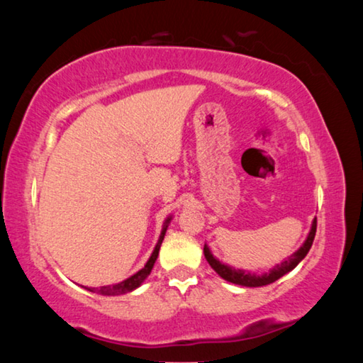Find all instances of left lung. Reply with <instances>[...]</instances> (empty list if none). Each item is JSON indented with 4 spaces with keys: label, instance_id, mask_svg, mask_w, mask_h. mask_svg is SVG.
Returning a JSON list of instances; mask_svg holds the SVG:
<instances>
[{
    "label": "left lung",
    "instance_id": "1",
    "mask_svg": "<svg viewBox=\"0 0 363 363\" xmlns=\"http://www.w3.org/2000/svg\"><path fill=\"white\" fill-rule=\"evenodd\" d=\"M315 230H317V218H314L311 224V230L307 233L304 243L301 245V247L294 251V253L288 257V259H284L277 266L272 267L269 270V272H264L261 275H257L255 272H250V270H243V269H235L232 266H227V264L220 262L218 257H214L211 250L208 245L205 243V248H203V253L205 257L210 266L214 269V272L219 274V277H223L224 280L230 281V284H235V285H242V286H264V285H269V284H274L275 280H279L280 277H284L285 274L291 272V270L298 266V264L304 259L306 255L309 253V250L312 247V242H314V237H315Z\"/></svg>",
    "mask_w": 363,
    "mask_h": 363
}]
</instances>
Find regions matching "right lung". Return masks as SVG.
Masks as SVG:
<instances>
[{"mask_svg":"<svg viewBox=\"0 0 363 363\" xmlns=\"http://www.w3.org/2000/svg\"><path fill=\"white\" fill-rule=\"evenodd\" d=\"M171 219H173V214H169V216L164 219L162 232H160V237H158V242L155 245V248H153V251H152L149 261H147L145 266L140 270H138L136 274H133L131 277H128V279L121 280V281H118V284H113V285H104V286H99V288H94V286H82V288H84V290H88V291L102 294V296H118V294H126V293L134 291L136 288H139L152 272L153 264H155L157 257H158V251H160V247H162L164 233H167V230H168V225L171 223Z\"/></svg>","mask_w":363,"mask_h":363,"instance_id":"add662e5","label":"right lung"}]
</instances>
